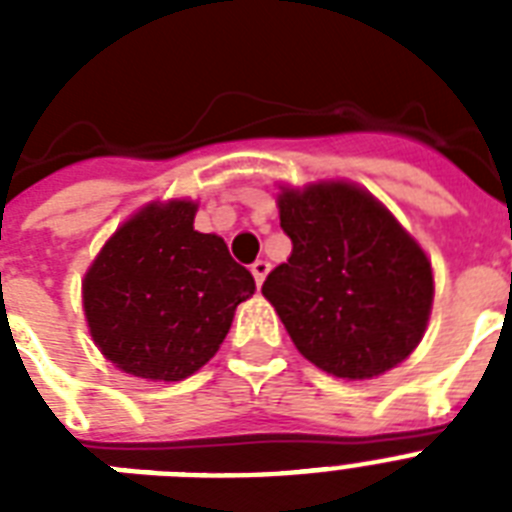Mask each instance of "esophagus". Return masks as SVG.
Segmentation results:
<instances>
[{
    "instance_id": "esophagus-1",
    "label": "esophagus",
    "mask_w": 512,
    "mask_h": 512,
    "mask_svg": "<svg viewBox=\"0 0 512 512\" xmlns=\"http://www.w3.org/2000/svg\"><path fill=\"white\" fill-rule=\"evenodd\" d=\"M249 271H252V276H255V284L260 287V284L265 281V276H268V271H271V263H268V260H255Z\"/></svg>"
}]
</instances>
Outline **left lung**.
Returning <instances> with one entry per match:
<instances>
[{
	"instance_id": "left-lung-1",
	"label": "left lung",
	"mask_w": 512,
	"mask_h": 512,
	"mask_svg": "<svg viewBox=\"0 0 512 512\" xmlns=\"http://www.w3.org/2000/svg\"><path fill=\"white\" fill-rule=\"evenodd\" d=\"M292 241L263 295L308 361L348 380L401 364L422 340L433 273L417 241L380 201L348 183L279 196Z\"/></svg>"
}]
</instances>
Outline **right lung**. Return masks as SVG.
<instances>
[{"label":"right lung","instance_id":"add662e5","mask_svg":"<svg viewBox=\"0 0 512 512\" xmlns=\"http://www.w3.org/2000/svg\"><path fill=\"white\" fill-rule=\"evenodd\" d=\"M196 204H151L114 233L84 279L92 340L122 372L177 382L207 364L252 273L215 233L193 231Z\"/></svg>","mask_w":512,"mask_h":512}]
</instances>
